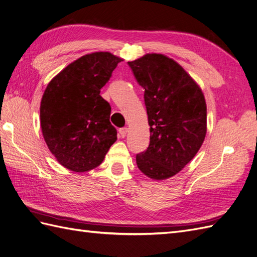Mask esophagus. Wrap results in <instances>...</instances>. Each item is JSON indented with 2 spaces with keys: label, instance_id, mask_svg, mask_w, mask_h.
Listing matches in <instances>:
<instances>
[{
  "label": "esophagus",
  "instance_id": "1",
  "mask_svg": "<svg viewBox=\"0 0 257 257\" xmlns=\"http://www.w3.org/2000/svg\"><path fill=\"white\" fill-rule=\"evenodd\" d=\"M127 132H128V128L127 127H122V128H120L119 130V134L121 135V137H125L126 136V134H127Z\"/></svg>",
  "mask_w": 257,
  "mask_h": 257
}]
</instances>
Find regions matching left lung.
I'll return each instance as SVG.
<instances>
[{"label": "left lung", "instance_id": "left-lung-1", "mask_svg": "<svg viewBox=\"0 0 257 257\" xmlns=\"http://www.w3.org/2000/svg\"><path fill=\"white\" fill-rule=\"evenodd\" d=\"M144 89L150 126L147 150L136 155L145 175L169 178L184 169L206 134V103L202 91L182 66L161 54L128 61Z\"/></svg>", "mask_w": 257, "mask_h": 257}]
</instances>
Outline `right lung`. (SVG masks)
Returning a JSON list of instances; mask_svg holds the SVG:
<instances>
[{
    "mask_svg": "<svg viewBox=\"0 0 257 257\" xmlns=\"http://www.w3.org/2000/svg\"><path fill=\"white\" fill-rule=\"evenodd\" d=\"M120 61L108 52L87 54L48 83L40 107L41 128L48 149L68 170L95 169L116 141L109 121L111 107L99 94Z\"/></svg>",
    "mask_w": 257,
    "mask_h": 257,
    "instance_id": "add662e5",
    "label": "right lung"
}]
</instances>
